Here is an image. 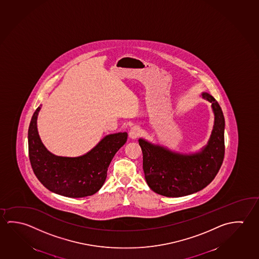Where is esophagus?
<instances>
[{
  "instance_id": "obj_1",
  "label": "esophagus",
  "mask_w": 259,
  "mask_h": 259,
  "mask_svg": "<svg viewBox=\"0 0 259 259\" xmlns=\"http://www.w3.org/2000/svg\"><path fill=\"white\" fill-rule=\"evenodd\" d=\"M141 135V128L139 126H133L129 132V137L132 139H136Z\"/></svg>"
}]
</instances>
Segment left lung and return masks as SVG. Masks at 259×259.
I'll return each instance as SVG.
<instances>
[{"mask_svg":"<svg viewBox=\"0 0 259 259\" xmlns=\"http://www.w3.org/2000/svg\"><path fill=\"white\" fill-rule=\"evenodd\" d=\"M202 98L211 103L215 115L208 144L200 153L181 154L139 139L143 169L152 191L165 197L190 195L208 186L216 177L224 160L225 119L216 99L208 93Z\"/></svg>","mask_w":259,"mask_h":259,"instance_id":"obj_1","label":"left lung"}]
</instances>
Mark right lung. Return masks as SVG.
I'll return each mask as SVG.
<instances>
[{"label":"right lung","instance_id":"right-lung-1","mask_svg":"<svg viewBox=\"0 0 259 259\" xmlns=\"http://www.w3.org/2000/svg\"><path fill=\"white\" fill-rule=\"evenodd\" d=\"M39 110L40 106L32 115L28 131L29 157L36 177L49 191L68 198H83L98 192L106 181L113 157L127 140V133L106 136L82 156H56L45 148L38 136Z\"/></svg>","mask_w":259,"mask_h":259}]
</instances>
